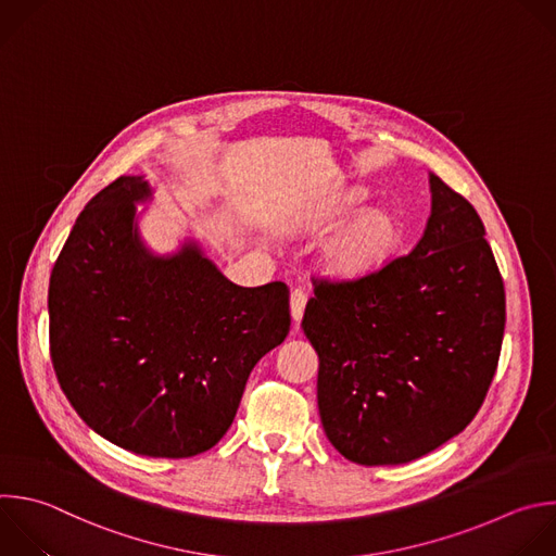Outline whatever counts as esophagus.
Masks as SVG:
<instances>
[{"label":"esophagus","instance_id":"1","mask_svg":"<svg viewBox=\"0 0 556 556\" xmlns=\"http://www.w3.org/2000/svg\"><path fill=\"white\" fill-rule=\"evenodd\" d=\"M305 303H307V294L301 288H294L292 294H290V314H292L294 323H299L303 318Z\"/></svg>","mask_w":556,"mask_h":556}]
</instances>
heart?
I'll list each match as a JSON object with an SVG mask.
<instances>
[{
  "label": "heart",
  "instance_id": "b5f03b06",
  "mask_svg": "<svg viewBox=\"0 0 556 556\" xmlns=\"http://www.w3.org/2000/svg\"><path fill=\"white\" fill-rule=\"evenodd\" d=\"M359 194L346 197L344 205H355ZM404 227L397 214L371 210L333 236L323 251V268L333 279L355 281L378 273L400 249Z\"/></svg>",
  "mask_w": 556,
  "mask_h": 556
}]
</instances>
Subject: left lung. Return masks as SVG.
Listing matches in <instances>:
<instances>
[{"label":"left lung","instance_id":"obj_1","mask_svg":"<svg viewBox=\"0 0 556 556\" xmlns=\"http://www.w3.org/2000/svg\"><path fill=\"white\" fill-rule=\"evenodd\" d=\"M417 247L355 281H314L303 331L318 353V413L357 465H402L463 432L495 376L506 301L484 225L430 172Z\"/></svg>","mask_w":556,"mask_h":556}]
</instances>
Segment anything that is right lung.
I'll use <instances>...</instances> for the list:
<instances>
[{
	"mask_svg": "<svg viewBox=\"0 0 556 556\" xmlns=\"http://www.w3.org/2000/svg\"><path fill=\"white\" fill-rule=\"evenodd\" d=\"M143 176L80 212L50 277V353L63 393L106 441L190 458L231 428L253 366L290 331V290L231 283L188 242L152 255L137 229Z\"/></svg>",
	"mask_w": 556,
	"mask_h": 556,
	"instance_id": "right-lung-1",
	"label": "right lung"
}]
</instances>
